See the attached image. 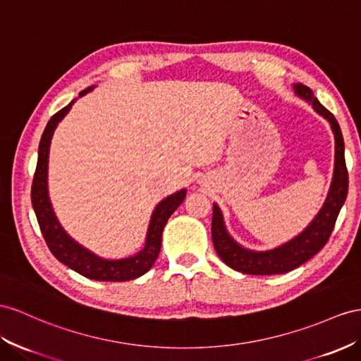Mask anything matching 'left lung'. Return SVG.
Returning a JSON list of instances; mask_svg holds the SVG:
<instances>
[{"mask_svg":"<svg viewBox=\"0 0 361 361\" xmlns=\"http://www.w3.org/2000/svg\"><path fill=\"white\" fill-rule=\"evenodd\" d=\"M294 94L303 99L312 106L319 116L329 123L336 140L334 155V173H332L331 188L319 214L302 232L290 239L288 243L277 245L270 250H252L236 243L228 233L224 223L223 212L214 202V218H212V239L218 256L230 269L245 274H282L288 273L299 265L307 262L314 255H317L334 230L337 216L341 206L345 204L348 195V171L345 163V142L341 135L338 122L329 111L323 106L314 92L303 84L293 85Z\"/></svg>","mask_w":361,"mask_h":361,"instance_id":"8db88e82","label":"left lung"}]
</instances>
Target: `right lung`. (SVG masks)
I'll return each instance as SVG.
<instances>
[{
    "label": "right lung",
    "mask_w": 361,
    "mask_h": 361,
    "mask_svg": "<svg viewBox=\"0 0 361 361\" xmlns=\"http://www.w3.org/2000/svg\"><path fill=\"white\" fill-rule=\"evenodd\" d=\"M92 90H94V85L80 91L79 97L85 96L87 92ZM76 100L78 99L71 100L66 108H62L59 113L54 114L42 133L38 147V164H36L32 184V206L36 214V219H38L42 236L53 256L63 265L70 267L71 270L92 281L125 282L137 279L146 271H149L157 257H159L163 228L171 215L186 198L188 190L181 189L178 192H173L172 195L166 197L155 206L149 219V226H147L145 245L142 250L131 256L120 257V259H108V257L96 255L90 248L79 244L76 239H73L66 232V228L61 226L51 206L49 195V155L54 129L58 128L61 120L68 114V111Z\"/></svg>",
    "instance_id": "obj_1"
}]
</instances>
